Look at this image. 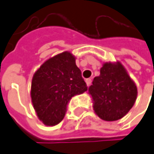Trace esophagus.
<instances>
[{
  "mask_svg": "<svg viewBox=\"0 0 154 154\" xmlns=\"http://www.w3.org/2000/svg\"><path fill=\"white\" fill-rule=\"evenodd\" d=\"M85 82H86V84H87L88 86H90V84H91V83H92V80H91L90 78H88V79L85 80Z\"/></svg>",
  "mask_w": 154,
  "mask_h": 154,
  "instance_id": "obj_1",
  "label": "esophagus"
}]
</instances>
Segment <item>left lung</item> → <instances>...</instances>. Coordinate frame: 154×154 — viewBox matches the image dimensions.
Wrapping results in <instances>:
<instances>
[{
	"mask_svg": "<svg viewBox=\"0 0 154 154\" xmlns=\"http://www.w3.org/2000/svg\"><path fill=\"white\" fill-rule=\"evenodd\" d=\"M89 92L94 110L104 121H117L132 109L137 97V87L122 64L105 63L100 76L94 78Z\"/></svg>",
	"mask_w": 154,
	"mask_h": 154,
	"instance_id": "left-lung-1",
	"label": "left lung"
}]
</instances>
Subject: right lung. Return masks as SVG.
<instances>
[{"instance_id":"obj_1","label":"right lung","mask_w":154,"mask_h":154,"mask_svg":"<svg viewBox=\"0 0 154 154\" xmlns=\"http://www.w3.org/2000/svg\"><path fill=\"white\" fill-rule=\"evenodd\" d=\"M87 90L75 57L64 51L46 60L34 73L31 97L38 119L54 126L64 119L70 99Z\"/></svg>"}]
</instances>
